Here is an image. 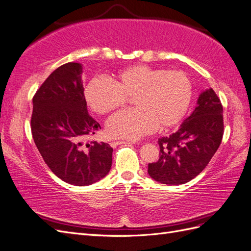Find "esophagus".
<instances>
[{"mask_svg":"<svg viewBox=\"0 0 251 251\" xmlns=\"http://www.w3.org/2000/svg\"><path fill=\"white\" fill-rule=\"evenodd\" d=\"M123 143H134V142H131V141H112V142H110V144H111V147L112 148H116L117 146H119V144H123Z\"/></svg>","mask_w":251,"mask_h":251,"instance_id":"esophagus-1","label":"esophagus"}]
</instances>
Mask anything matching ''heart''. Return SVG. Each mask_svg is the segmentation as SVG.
Instances as JSON below:
<instances>
[{
  "mask_svg": "<svg viewBox=\"0 0 251 251\" xmlns=\"http://www.w3.org/2000/svg\"><path fill=\"white\" fill-rule=\"evenodd\" d=\"M113 82L103 77L91 79L85 89L89 107L100 115L123 108L133 98L135 109L109 119L112 137L136 140L156 127L165 131L184 118L193 97V82L183 71L133 66L120 71Z\"/></svg>",
  "mask_w": 251,
  "mask_h": 251,
  "instance_id": "b5f03b06",
  "label": "heart"
}]
</instances>
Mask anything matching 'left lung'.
<instances>
[{"label": "left lung", "mask_w": 251, "mask_h": 251, "mask_svg": "<svg viewBox=\"0 0 251 251\" xmlns=\"http://www.w3.org/2000/svg\"><path fill=\"white\" fill-rule=\"evenodd\" d=\"M223 134L221 100L212 89L204 91L198 105L179 130L158 139L159 159L149 163V175L163 184L186 183L206 168L221 144Z\"/></svg>", "instance_id": "left-lung-1"}]
</instances>
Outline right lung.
Masks as SVG:
<instances>
[{
	"label": "right lung",
	"instance_id": "add662e5",
	"mask_svg": "<svg viewBox=\"0 0 251 251\" xmlns=\"http://www.w3.org/2000/svg\"><path fill=\"white\" fill-rule=\"evenodd\" d=\"M78 63H67L53 71L32 98L30 123L45 163L59 179L77 186L108 175L113 151L104 142L82 143L101 127L88 113Z\"/></svg>",
	"mask_w": 251,
	"mask_h": 251
}]
</instances>
